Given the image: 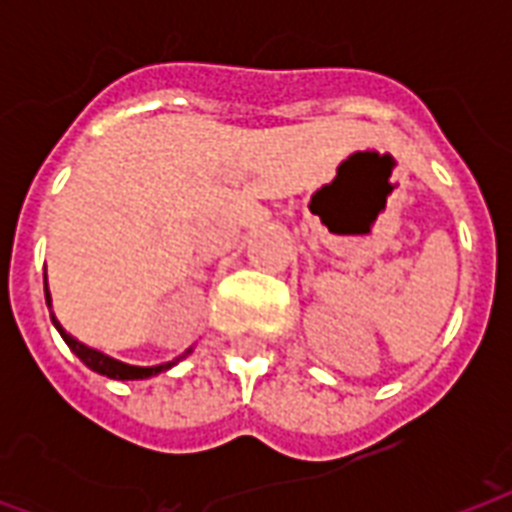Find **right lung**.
I'll list each match as a JSON object with an SVG mask.
<instances>
[{"mask_svg":"<svg viewBox=\"0 0 512 512\" xmlns=\"http://www.w3.org/2000/svg\"><path fill=\"white\" fill-rule=\"evenodd\" d=\"M44 284H47V273H44ZM44 297H47V305H50V292H47V287H44ZM52 324L58 327L60 337L66 340V345L71 350H74L76 356H79V361H84V364L90 366L92 372L98 374H106V377H111V380H146V377H154V374L164 372V369H170L172 364H162V366H130V364H122V361H116V358L111 356H103L100 350H92L87 348L84 342H79L76 337H71L66 332V329L60 327L58 319L52 316Z\"/></svg>","mask_w":512,"mask_h":512,"instance_id":"add662e5","label":"right lung"}]
</instances>
